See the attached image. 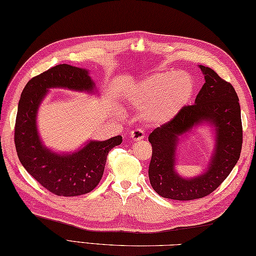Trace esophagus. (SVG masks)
Wrapping results in <instances>:
<instances>
[{"label":"esophagus","mask_w":256,"mask_h":256,"mask_svg":"<svg viewBox=\"0 0 256 256\" xmlns=\"http://www.w3.org/2000/svg\"><path fill=\"white\" fill-rule=\"evenodd\" d=\"M130 138H131V140H134V142H136V140H140L144 138V133L143 131H140V130H134V131H132L131 134H130Z\"/></svg>","instance_id":"1"}]
</instances>
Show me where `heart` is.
Masks as SVG:
<instances>
[{
    "label": "heart",
    "instance_id": "obj_1",
    "mask_svg": "<svg viewBox=\"0 0 256 256\" xmlns=\"http://www.w3.org/2000/svg\"><path fill=\"white\" fill-rule=\"evenodd\" d=\"M194 80L184 72H160L146 76L128 91L133 106L144 108L143 116L150 124L162 125L175 118L192 99Z\"/></svg>",
    "mask_w": 256,
    "mask_h": 256
}]
</instances>
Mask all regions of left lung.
I'll return each instance as SVG.
<instances>
[{"instance_id":"left-lung-1","label":"left lung","mask_w":256,"mask_h":256,"mask_svg":"<svg viewBox=\"0 0 256 256\" xmlns=\"http://www.w3.org/2000/svg\"><path fill=\"white\" fill-rule=\"evenodd\" d=\"M199 68L204 84L196 96L194 104L184 106L175 118L155 128L148 136L153 148L150 182L162 198L187 201L206 197L224 182L240 158L243 135L236 92L211 68L201 64ZM202 124L214 128V152L201 176L184 178L174 170L178 140Z\"/></svg>"}]
</instances>
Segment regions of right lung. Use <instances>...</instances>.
I'll use <instances>...</instances> for the list:
<instances>
[{
	"mask_svg": "<svg viewBox=\"0 0 256 256\" xmlns=\"http://www.w3.org/2000/svg\"><path fill=\"white\" fill-rule=\"evenodd\" d=\"M52 88L96 94L89 70L57 64L32 78L22 92L15 122L14 142L20 162L42 187L64 197L92 192L100 182L106 156L122 143V136L106 140H88L70 153H57L44 145L37 130V112Z\"/></svg>",
	"mask_w": 256,
	"mask_h": 256,
	"instance_id": "right-lung-1",
	"label": "right lung"
}]
</instances>
